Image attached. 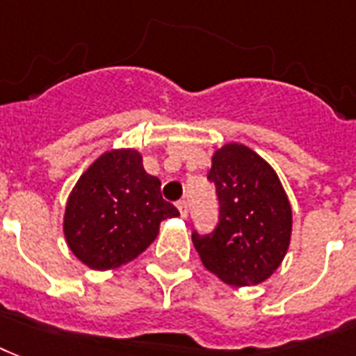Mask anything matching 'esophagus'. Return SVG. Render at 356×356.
I'll return each instance as SVG.
<instances>
[{
    "label": "esophagus",
    "instance_id": "1",
    "mask_svg": "<svg viewBox=\"0 0 356 356\" xmlns=\"http://www.w3.org/2000/svg\"><path fill=\"white\" fill-rule=\"evenodd\" d=\"M178 211H180V216L186 219V217H187V202H186V200H180V202H178Z\"/></svg>",
    "mask_w": 356,
    "mask_h": 356
}]
</instances>
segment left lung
I'll return each mask as SVG.
<instances>
[{
	"instance_id": "8db88e82",
	"label": "left lung",
	"mask_w": 356,
	"mask_h": 356,
	"mask_svg": "<svg viewBox=\"0 0 356 356\" xmlns=\"http://www.w3.org/2000/svg\"><path fill=\"white\" fill-rule=\"evenodd\" d=\"M208 178L219 197V225L209 236L193 232L202 266L228 286L266 282L290 249V198L277 170L241 143L211 156Z\"/></svg>"
}]
</instances>
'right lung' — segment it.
Masks as SVG:
<instances>
[{
	"label": "right lung",
	"mask_w": 356,
	"mask_h": 356,
	"mask_svg": "<svg viewBox=\"0 0 356 356\" xmlns=\"http://www.w3.org/2000/svg\"><path fill=\"white\" fill-rule=\"evenodd\" d=\"M161 181L143 167L135 148L96 158L68 195L63 232L83 266L109 271L135 260L158 238L159 225L178 217L161 197Z\"/></svg>",
	"instance_id": "1"
}]
</instances>
